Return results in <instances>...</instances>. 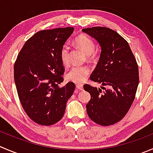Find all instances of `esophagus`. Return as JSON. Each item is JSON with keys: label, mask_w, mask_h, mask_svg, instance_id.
I'll use <instances>...</instances> for the list:
<instances>
[{"label": "esophagus", "mask_w": 153, "mask_h": 153, "mask_svg": "<svg viewBox=\"0 0 153 153\" xmlns=\"http://www.w3.org/2000/svg\"><path fill=\"white\" fill-rule=\"evenodd\" d=\"M76 88L78 89V90H83V85H82V84H76Z\"/></svg>", "instance_id": "1"}]
</instances>
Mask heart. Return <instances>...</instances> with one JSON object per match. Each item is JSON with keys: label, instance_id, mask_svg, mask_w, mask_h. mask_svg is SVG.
<instances>
[{"label": "heart", "instance_id": "heart-1", "mask_svg": "<svg viewBox=\"0 0 153 153\" xmlns=\"http://www.w3.org/2000/svg\"><path fill=\"white\" fill-rule=\"evenodd\" d=\"M75 44L77 46L87 54L89 58H92L94 56V50L96 48L95 42L90 37L86 35L78 36L75 38ZM70 47L69 44L66 43L63 45L60 50V60L65 66H68L70 62L69 57ZM90 73V67L88 66H75L66 73V78L67 81L74 82L75 84L82 83L87 79V75Z\"/></svg>", "mask_w": 153, "mask_h": 153}]
</instances>
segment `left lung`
<instances>
[{"instance_id": "left-lung-1", "label": "left lung", "mask_w": 153, "mask_h": 153, "mask_svg": "<svg viewBox=\"0 0 153 153\" xmlns=\"http://www.w3.org/2000/svg\"><path fill=\"white\" fill-rule=\"evenodd\" d=\"M82 31L101 46L99 62L90 78L105 90L102 92L100 88L84 85V90L91 96L86 105L87 114L99 125H113L126 116L134 102L139 83L137 61L127 41L116 31L104 27Z\"/></svg>"}]
</instances>
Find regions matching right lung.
I'll return each instance as SVG.
<instances>
[{"mask_svg": "<svg viewBox=\"0 0 153 153\" xmlns=\"http://www.w3.org/2000/svg\"><path fill=\"white\" fill-rule=\"evenodd\" d=\"M74 28H56L36 33L21 49L14 65L18 96L27 116L42 126H51L62 119L66 102L75 85L63 87L65 72L60 50Z\"/></svg>", "mask_w": 153, "mask_h": 153, "instance_id": "obj_1", "label": "right lung"}]
</instances>
